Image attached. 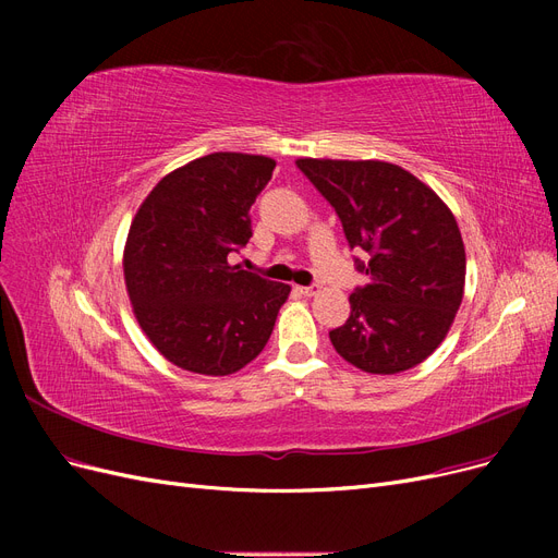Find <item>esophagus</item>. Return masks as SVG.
Returning a JSON list of instances; mask_svg holds the SVG:
<instances>
[{"label":"esophagus","mask_w":558,"mask_h":558,"mask_svg":"<svg viewBox=\"0 0 558 558\" xmlns=\"http://www.w3.org/2000/svg\"><path fill=\"white\" fill-rule=\"evenodd\" d=\"M302 295H307V298H312V295H316V289H314V286H300V289H298Z\"/></svg>","instance_id":"1"}]
</instances>
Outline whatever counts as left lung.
<instances>
[{"label": "left lung", "instance_id": "1", "mask_svg": "<svg viewBox=\"0 0 558 558\" xmlns=\"http://www.w3.org/2000/svg\"><path fill=\"white\" fill-rule=\"evenodd\" d=\"M298 170L340 216L356 269L347 324L330 330L344 361L396 375L426 361L461 307L465 248L445 202L402 167L379 160L300 158Z\"/></svg>", "mask_w": 558, "mask_h": 558}]
</instances>
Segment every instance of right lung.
Segmentation results:
<instances>
[{"mask_svg": "<svg viewBox=\"0 0 558 558\" xmlns=\"http://www.w3.org/2000/svg\"><path fill=\"white\" fill-rule=\"evenodd\" d=\"M275 160L211 154L167 174L130 226L123 269L134 316L162 356L223 377L265 349L291 293L230 265L251 240L248 209Z\"/></svg>", "mask_w": 558, "mask_h": 558, "instance_id": "1", "label": "right lung"}]
</instances>
